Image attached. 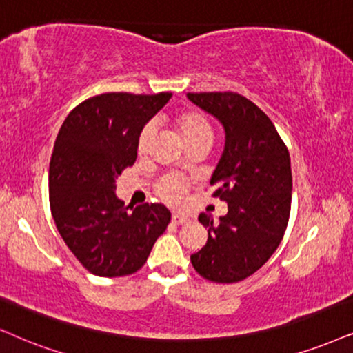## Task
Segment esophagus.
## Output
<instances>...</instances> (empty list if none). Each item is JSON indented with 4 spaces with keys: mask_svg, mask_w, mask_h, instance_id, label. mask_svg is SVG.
Returning a JSON list of instances; mask_svg holds the SVG:
<instances>
[{
    "mask_svg": "<svg viewBox=\"0 0 353 353\" xmlns=\"http://www.w3.org/2000/svg\"><path fill=\"white\" fill-rule=\"evenodd\" d=\"M172 221L177 223V225H182V223L190 221V218L185 216V215H181V213H174V215H172Z\"/></svg>",
    "mask_w": 353,
    "mask_h": 353,
    "instance_id": "34e87169",
    "label": "esophagus"
}]
</instances>
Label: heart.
I'll use <instances>...</instances> for the list:
<instances>
[{
  "label": "heart",
  "instance_id": "b5f03b06",
  "mask_svg": "<svg viewBox=\"0 0 353 353\" xmlns=\"http://www.w3.org/2000/svg\"><path fill=\"white\" fill-rule=\"evenodd\" d=\"M172 127L174 130L179 135L182 145L185 148H190L194 145H212L213 141V127L207 115H203L199 110H185V112L177 114L172 119ZM154 140V125L146 123L143 130L140 132L138 137L137 150L138 154H146L148 153L151 143ZM185 179L177 176H166L156 184V194L159 195V199L169 205H181L185 199L187 192Z\"/></svg>",
  "mask_w": 353,
  "mask_h": 353
}]
</instances>
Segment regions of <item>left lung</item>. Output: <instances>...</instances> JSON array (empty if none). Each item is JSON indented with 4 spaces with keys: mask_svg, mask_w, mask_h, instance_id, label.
Masks as SVG:
<instances>
[{
    "mask_svg": "<svg viewBox=\"0 0 353 353\" xmlns=\"http://www.w3.org/2000/svg\"><path fill=\"white\" fill-rule=\"evenodd\" d=\"M187 97L225 128V150L210 185L213 197L228 203L218 223L199 215L208 239L190 262L210 282L236 283L261 269L283 238L292 207L290 154L272 120L244 96L226 91Z\"/></svg>",
    "mask_w": 353,
    "mask_h": 353,
    "instance_id": "8db88e82",
    "label": "left lung"
}]
</instances>
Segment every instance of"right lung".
<instances>
[{"label":"right lung","mask_w":353,"mask_h":353,"mask_svg":"<svg viewBox=\"0 0 353 353\" xmlns=\"http://www.w3.org/2000/svg\"><path fill=\"white\" fill-rule=\"evenodd\" d=\"M171 92H105L89 97L65 119L48 169L52 216L65 244L97 276L140 270L171 221L161 203L125 208L115 181L137 159L145 123Z\"/></svg>","instance_id":"right-lung-1"}]
</instances>
